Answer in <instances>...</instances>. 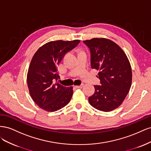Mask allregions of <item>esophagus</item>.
<instances>
[{"label": "esophagus", "instance_id": "1", "mask_svg": "<svg viewBox=\"0 0 151 151\" xmlns=\"http://www.w3.org/2000/svg\"><path fill=\"white\" fill-rule=\"evenodd\" d=\"M83 86H84V84H81V85H79V86H76L77 88H82Z\"/></svg>", "mask_w": 151, "mask_h": 151}]
</instances>
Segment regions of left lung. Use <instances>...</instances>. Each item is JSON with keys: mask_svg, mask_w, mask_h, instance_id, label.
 I'll return each mask as SVG.
<instances>
[{"mask_svg": "<svg viewBox=\"0 0 151 151\" xmlns=\"http://www.w3.org/2000/svg\"><path fill=\"white\" fill-rule=\"evenodd\" d=\"M91 52V65L99 70L101 85H95L89 97L90 104L98 110L108 112L119 107L129 92L132 73L130 62L123 50L113 41L93 38L83 41Z\"/></svg>", "mask_w": 151, "mask_h": 151, "instance_id": "8db88e82", "label": "left lung"}]
</instances>
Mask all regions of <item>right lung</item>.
<instances>
[{
	"instance_id": "obj_1",
	"label": "right lung",
	"mask_w": 151,
	"mask_h": 151,
	"mask_svg": "<svg viewBox=\"0 0 151 151\" xmlns=\"http://www.w3.org/2000/svg\"><path fill=\"white\" fill-rule=\"evenodd\" d=\"M80 40H57L39 48L31 59L27 74V83L31 97L44 110H58L70 102L73 87L59 83L57 66L65 55L74 49Z\"/></svg>"
}]
</instances>
